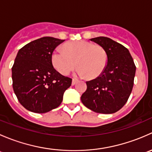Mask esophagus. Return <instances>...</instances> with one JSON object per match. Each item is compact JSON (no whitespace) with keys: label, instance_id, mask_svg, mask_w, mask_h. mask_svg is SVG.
Returning <instances> with one entry per match:
<instances>
[{"label":"esophagus","instance_id":"1","mask_svg":"<svg viewBox=\"0 0 152 152\" xmlns=\"http://www.w3.org/2000/svg\"><path fill=\"white\" fill-rule=\"evenodd\" d=\"M76 82H77V80H76V79H73V80H72V85H76Z\"/></svg>","mask_w":152,"mask_h":152}]
</instances>
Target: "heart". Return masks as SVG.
<instances>
[{"mask_svg":"<svg viewBox=\"0 0 152 152\" xmlns=\"http://www.w3.org/2000/svg\"><path fill=\"white\" fill-rule=\"evenodd\" d=\"M64 49L56 48L51 54L52 65L61 74H68L77 65V75L93 79L100 76L107 66V52L100 45L79 40L67 42Z\"/></svg>","mask_w":152,"mask_h":152,"instance_id":"obj_1","label":"heart"}]
</instances>
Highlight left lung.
<instances>
[{"mask_svg": "<svg viewBox=\"0 0 152 152\" xmlns=\"http://www.w3.org/2000/svg\"><path fill=\"white\" fill-rule=\"evenodd\" d=\"M107 52V63L103 73L87 82L82 95L83 104L98 113H116L126 103L132 90L136 67L126 48L105 37L90 39Z\"/></svg>", "mask_w": 152, "mask_h": 152, "instance_id": "left-lung-1", "label": "left lung"}]
</instances>
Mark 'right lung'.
<instances>
[{"instance_id":"add662e5","label":"right lung","mask_w":152,"mask_h":152,"mask_svg":"<svg viewBox=\"0 0 152 152\" xmlns=\"http://www.w3.org/2000/svg\"><path fill=\"white\" fill-rule=\"evenodd\" d=\"M65 39L44 37L26 44L18 52L12 68L13 90L26 110L45 113L62 103L72 79L53 68L51 54Z\"/></svg>"}]
</instances>
